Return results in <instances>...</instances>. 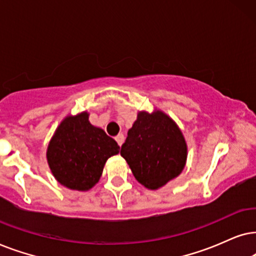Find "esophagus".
Returning <instances> with one entry per match:
<instances>
[{"mask_svg": "<svg viewBox=\"0 0 256 256\" xmlns=\"http://www.w3.org/2000/svg\"><path fill=\"white\" fill-rule=\"evenodd\" d=\"M116 140H117V142H118V145L120 146L122 142H124V134H119L117 137H116Z\"/></svg>", "mask_w": 256, "mask_h": 256, "instance_id": "obj_1", "label": "esophagus"}]
</instances>
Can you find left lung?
I'll return each instance as SVG.
<instances>
[{"label": "left lung", "instance_id": "1", "mask_svg": "<svg viewBox=\"0 0 256 256\" xmlns=\"http://www.w3.org/2000/svg\"><path fill=\"white\" fill-rule=\"evenodd\" d=\"M120 154L139 184L158 190L182 172L187 144L179 126L165 112L139 111Z\"/></svg>", "mask_w": 256, "mask_h": 256}]
</instances>
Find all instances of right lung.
Instances as JSON below:
<instances>
[{
  "instance_id": "right-lung-1",
  "label": "right lung",
  "mask_w": 256,
  "mask_h": 256,
  "mask_svg": "<svg viewBox=\"0 0 256 256\" xmlns=\"http://www.w3.org/2000/svg\"><path fill=\"white\" fill-rule=\"evenodd\" d=\"M118 153L117 142L91 124L84 111L60 122L48 145L46 160L60 185L85 192L100 182L106 160Z\"/></svg>"
}]
</instances>
